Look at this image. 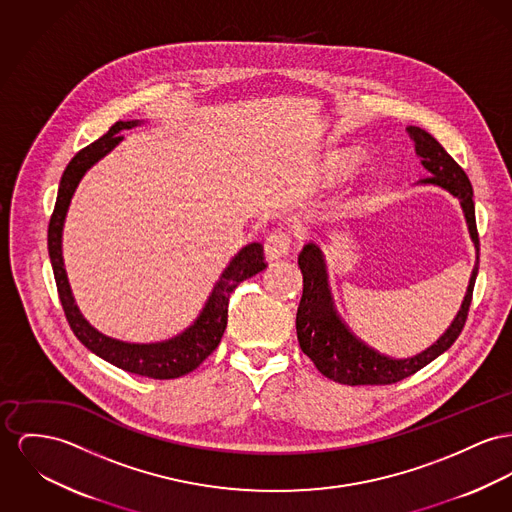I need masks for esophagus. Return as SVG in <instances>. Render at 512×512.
Returning <instances> with one entry per match:
<instances>
[{"mask_svg":"<svg viewBox=\"0 0 512 512\" xmlns=\"http://www.w3.org/2000/svg\"><path fill=\"white\" fill-rule=\"evenodd\" d=\"M289 246H291L289 233L283 231V229H275L264 242V254L270 262H275V260H281V258L287 256Z\"/></svg>","mask_w":512,"mask_h":512,"instance_id":"obj_1","label":"esophagus"}]
</instances>
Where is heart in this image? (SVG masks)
Here are the masks:
<instances>
[{"instance_id": "b5f03b06", "label": "heart", "mask_w": 512, "mask_h": 512, "mask_svg": "<svg viewBox=\"0 0 512 512\" xmlns=\"http://www.w3.org/2000/svg\"><path fill=\"white\" fill-rule=\"evenodd\" d=\"M353 169V159L351 157H343V159H336L330 163V176L332 178H343L347 176Z\"/></svg>"}]
</instances>
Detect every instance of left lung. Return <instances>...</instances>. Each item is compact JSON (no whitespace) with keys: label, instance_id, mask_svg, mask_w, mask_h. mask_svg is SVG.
Here are the masks:
<instances>
[{"label":"left lung","instance_id":"8db88e82","mask_svg":"<svg viewBox=\"0 0 512 512\" xmlns=\"http://www.w3.org/2000/svg\"><path fill=\"white\" fill-rule=\"evenodd\" d=\"M408 134L415 143V153L421 159V165L431 174L423 178L421 184L441 186L460 200L470 237L476 246V266L470 277V285L462 301V307L443 336L431 347L413 357L394 359L384 353H378L357 336H353V332H349L330 295L324 254L316 244H305V248L299 254V268L303 273V297L297 310V338L303 353L310 357L316 369L340 384H394L421 371L425 365L435 361L458 340L472 305V293L479 268V237L476 227V205L472 200L474 190L470 178L431 134L417 126H409Z\"/></svg>","mask_w":512,"mask_h":512}]
</instances>
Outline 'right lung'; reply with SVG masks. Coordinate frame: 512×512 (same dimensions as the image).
I'll use <instances>...</instances> for the list:
<instances>
[{
    "label": "right lung",
    "mask_w": 512,
    "mask_h": 512,
    "mask_svg": "<svg viewBox=\"0 0 512 512\" xmlns=\"http://www.w3.org/2000/svg\"><path fill=\"white\" fill-rule=\"evenodd\" d=\"M137 124L141 122L139 120L116 122L103 137L83 147L69 161L60 180L58 198H56L54 213L48 225V254L54 270L58 295L66 312L69 328L73 330L75 338L81 341L89 351H93L95 355H99L101 359L112 363L122 371L167 380V378L188 375L190 371L198 369L215 351L227 328V308H229L231 293L237 289L240 281L266 270L268 264L264 262V246L260 242H252L244 246L231 260V264L225 268V272L221 273L196 322L171 340L157 341V343H128V341L114 340L95 330L83 318V314L79 312V308L73 301L68 275L64 268V258H62V231H64L69 202L83 174L124 139L120 134L122 130H130Z\"/></svg>",
    "instance_id": "1"
}]
</instances>
